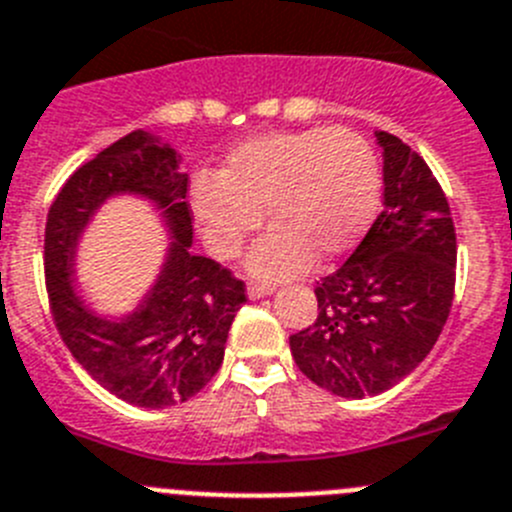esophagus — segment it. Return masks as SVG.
<instances>
[{"label":"esophagus","mask_w":512,"mask_h":512,"mask_svg":"<svg viewBox=\"0 0 512 512\" xmlns=\"http://www.w3.org/2000/svg\"><path fill=\"white\" fill-rule=\"evenodd\" d=\"M272 290H275V288H272V285H267V283H250V285H247V298H250V300L267 298Z\"/></svg>","instance_id":"esophagus-1"}]
</instances>
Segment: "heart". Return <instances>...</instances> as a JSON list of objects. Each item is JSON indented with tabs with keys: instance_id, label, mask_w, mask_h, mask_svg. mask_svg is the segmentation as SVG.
I'll use <instances>...</instances> for the list:
<instances>
[{
	"instance_id": "heart-1",
	"label": "heart",
	"mask_w": 512,
	"mask_h": 512,
	"mask_svg": "<svg viewBox=\"0 0 512 512\" xmlns=\"http://www.w3.org/2000/svg\"><path fill=\"white\" fill-rule=\"evenodd\" d=\"M379 164L369 143L346 128L262 133L232 148L214 179L191 189L204 245L217 260L262 234L245 267L265 280L293 278L310 265L346 255L374 219Z\"/></svg>"
}]
</instances>
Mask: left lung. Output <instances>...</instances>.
Segmentation results:
<instances>
[{
    "label": "left lung",
    "instance_id": "1",
    "mask_svg": "<svg viewBox=\"0 0 512 512\" xmlns=\"http://www.w3.org/2000/svg\"><path fill=\"white\" fill-rule=\"evenodd\" d=\"M384 212L361 245L315 288L318 318L290 336L298 369L343 399L384 394L422 364L455 295L450 204L422 156L376 131Z\"/></svg>",
    "mask_w": 512,
    "mask_h": 512
}]
</instances>
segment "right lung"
I'll return each instance as SVG.
<instances>
[{
	"label": "right lung",
	"mask_w": 512,
	"mask_h": 512,
	"mask_svg": "<svg viewBox=\"0 0 512 512\" xmlns=\"http://www.w3.org/2000/svg\"><path fill=\"white\" fill-rule=\"evenodd\" d=\"M181 156L148 131H133L80 166L52 202L45 275L62 341L103 389L133 407L166 409L191 399L217 374L245 285L191 252ZM133 196L160 214L170 242L149 290L126 314H100L77 290L84 232L113 198Z\"/></svg>",
	"instance_id": "1"
}]
</instances>
